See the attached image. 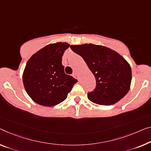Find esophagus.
Here are the masks:
<instances>
[{
	"label": "esophagus",
	"mask_w": 151,
	"mask_h": 151,
	"mask_svg": "<svg viewBox=\"0 0 151 151\" xmlns=\"http://www.w3.org/2000/svg\"><path fill=\"white\" fill-rule=\"evenodd\" d=\"M73 77L75 78L76 79H77V80H80V78H79V76H78L77 73H73Z\"/></svg>",
	"instance_id": "esophagus-1"
}]
</instances>
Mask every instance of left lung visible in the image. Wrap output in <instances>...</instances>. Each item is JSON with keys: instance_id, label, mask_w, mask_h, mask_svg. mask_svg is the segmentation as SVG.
<instances>
[{"instance_id": "8db88e82", "label": "left lung", "mask_w": 151, "mask_h": 151, "mask_svg": "<svg viewBox=\"0 0 151 151\" xmlns=\"http://www.w3.org/2000/svg\"><path fill=\"white\" fill-rule=\"evenodd\" d=\"M82 57L96 79L95 89L88 93L90 101L101 105H113L130 88L132 69L126 59L109 48L93 44L71 45Z\"/></svg>"}]
</instances>
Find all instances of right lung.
<instances>
[{
  "mask_svg": "<svg viewBox=\"0 0 151 151\" xmlns=\"http://www.w3.org/2000/svg\"><path fill=\"white\" fill-rule=\"evenodd\" d=\"M69 44H49L32 55L23 73L25 90L35 103L52 106L61 103L78 82L65 73L62 57Z\"/></svg>",
  "mask_w": 151,
  "mask_h": 151,
  "instance_id": "right-lung-1",
  "label": "right lung"
}]
</instances>
